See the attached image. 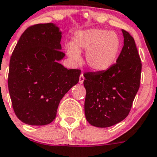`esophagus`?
I'll return each instance as SVG.
<instances>
[{"label": "esophagus", "mask_w": 157, "mask_h": 157, "mask_svg": "<svg viewBox=\"0 0 157 157\" xmlns=\"http://www.w3.org/2000/svg\"><path fill=\"white\" fill-rule=\"evenodd\" d=\"M83 80H84V76H83V74H82L80 76V78H79V82H80V83H83Z\"/></svg>", "instance_id": "esophagus-1"}]
</instances>
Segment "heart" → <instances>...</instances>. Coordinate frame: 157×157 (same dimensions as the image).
<instances>
[{
    "label": "heart",
    "instance_id": "b5f03b06",
    "mask_svg": "<svg viewBox=\"0 0 157 157\" xmlns=\"http://www.w3.org/2000/svg\"><path fill=\"white\" fill-rule=\"evenodd\" d=\"M121 48V39L116 33L101 29H90L74 34L72 46L67 48V54L77 61L80 60L79 52L86 51L88 67L92 71H103L115 63Z\"/></svg>",
    "mask_w": 157,
    "mask_h": 157
}]
</instances>
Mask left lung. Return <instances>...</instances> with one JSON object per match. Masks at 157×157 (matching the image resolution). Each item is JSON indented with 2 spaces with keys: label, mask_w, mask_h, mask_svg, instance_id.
<instances>
[{
  "label": "left lung",
  "mask_w": 157,
  "mask_h": 157,
  "mask_svg": "<svg viewBox=\"0 0 157 157\" xmlns=\"http://www.w3.org/2000/svg\"><path fill=\"white\" fill-rule=\"evenodd\" d=\"M124 47L109 69L84 74V112L86 121L97 127H109L128 116L140 83L142 63L134 39L122 30Z\"/></svg>",
  "instance_id": "left-lung-1"
}]
</instances>
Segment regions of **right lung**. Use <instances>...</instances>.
<instances>
[{
	"instance_id": "obj_1",
	"label": "right lung",
	"mask_w": 157,
	"mask_h": 157,
	"mask_svg": "<svg viewBox=\"0 0 157 157\" xmlns=\"http://www.w3.org/2000/svg\"><path fill=\"white\" fill-rule=\"evenodd\" d=\"M62 32L55 24L28 27L10 60L8 90L13 111L28 125L44 126L55 119L63 96L77 84L80 70L60 64Z\"/></svg>"
}]
</instances>
